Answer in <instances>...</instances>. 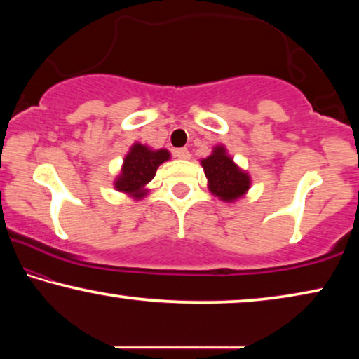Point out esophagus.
<instances>
[{
  "label": "esophagus",
  "instance_id": "34e87169",
  "mask_svg": "<svg viewBox=\"0 0 359 359\" xmlns=\"http://www.w3.org/2000/svg\"><path fill=\"white\" fill-rule=\"evenodd\" d=\"M175 156H176V158H181V160H189L191 154H189L188 149H176Z\"/></svg>",
  "mask_w": 359,
  "mask_h": 359
}]
</instances>
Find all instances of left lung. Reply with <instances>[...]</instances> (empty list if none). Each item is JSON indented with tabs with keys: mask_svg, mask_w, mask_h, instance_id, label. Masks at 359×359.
<instances>
[{
	"mask_svg": "<svg viewBox=\"0 0 359 359\" xmlns=\"http://www.w3.org/2000/svg\"><path fill=\"white\" fill-rule=\"evenodd\" d=\"M201 165L209 181L210 193L219 199L232 203L248 191L250 176L233 163L225 151V147H215L212 155L201 161Z\"/></svg>",
	"mask_w": 359,
	"mask_h": 359,
	"instance_id": "obj_1",
	"label": "left lung"
}]
</instances>
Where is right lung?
<instances>
[{
  "mask_svg": "<svg viewBox=\"0 0 359 359\" xmlns=\"http://www.w3.org/2000/svg\"><path fill=\"white\" fill-rule=\"evenodd\" d=\"M170 158L168 150H150L142 144H134L126 155L121 175L116 180V189L130 194L134 199H140L149 193V184L158 170V166Z\"/></svg>",
  "mask_w": 359,
  "mask_h": 359,
  "instance_id": "obj_1",
  "label": "right lung"
}]
</instances>
